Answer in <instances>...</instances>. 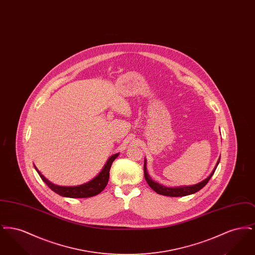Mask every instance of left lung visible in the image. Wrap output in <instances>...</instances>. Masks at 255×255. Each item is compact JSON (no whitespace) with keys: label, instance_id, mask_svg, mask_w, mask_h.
<instances>
[{"label":"left lung","instance_id":"8db88e82","mask_svg":"<svg viewBox=\"0 0 255 255\" xmlns=\"http://www.w3.org/2000/svg\"><path fill=\"white\" fill-rule=\"evenodd\" d=\"M219 162H220V158L217 161V164L215 166V168L211 172V174L206 178V180L202 181L194 185H184V186H178V187H167L164 185H161L158 182H154L152 180V178L149 176L147 168H146V160H144V177H145L146 182L149 184V186L158 194L164 195V196H168V197H182V196H187V195L194 194L196 192H198L199 190H201L208 181L210 180V178L212 177V175L214 174L215 170L218 166Z\"/></svg>","mask_w":255,"mask_h":255}]
</instances>
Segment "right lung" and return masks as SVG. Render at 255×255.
Returning <instances> with one entry per match:
<instances>
[{
  "label": "right lung",
  "instance_id": "1",
  "mask_svg": "<svg viewBox=\"0 0 255 255\" xmlns=\"http://www.w3.org/2000/svg\"><path fill=\"white\" fill-rule=\"evenodd\" d=\"M119 155L120 154L118 153V154H115L112 157H110L108 161L104 165L103 169L101 170V172L92 181L86 182L81 185H76V186L56 185V184L49 182V180H47L39 172V170L37 169L35 166L34 167L38 172L39 176L41 177V179L43 180V182H46V184L55 193L63 196V197H68V198H89V197H93V196L99 194L106 187L108 181H109L110 169H111L112 163L116 158H118Z\"/></svg>",
  "mask_w": 255,
  "mask_h": 255
}]
</instances>
